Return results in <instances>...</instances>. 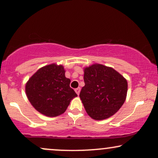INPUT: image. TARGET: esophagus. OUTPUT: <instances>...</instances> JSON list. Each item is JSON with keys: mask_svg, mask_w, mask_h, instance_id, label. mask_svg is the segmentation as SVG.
Segmentation results:
<instances>
[{"mask_svg": "<svg viewBox=\"0 0 158 158\" xmlns=\"http://www.w3.org/2000/svg\"><path fill=\"white\" fill-rule=\"evenodd\" d=\"M75 91L76 92V94L77 95L80 94V92H81V88H75Z\"/></svg>", "mask_w": 158, "mask_h": 158, "instance_id": "1", "label": "esophagus"}]
</instances>
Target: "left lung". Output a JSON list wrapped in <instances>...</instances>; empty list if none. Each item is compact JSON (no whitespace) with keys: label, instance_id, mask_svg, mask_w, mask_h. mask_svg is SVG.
I'll use <instances>...</instances> for the list:
<instances>
[{"label":"left lung","instance_id":"8db88e82","mask_svg":"<svg viewBox=\"0 0 158 158\" xmlns=\"http://www.w3.org/2000/svg\"><path fill=\"white\" fill-rule=\"evenodd\" d=\"M83 71L85 86L80 98L88 116L95 120L111 117L126 100L127 79L114 68L101 64L86 67Z\"/></svg>","mask_w":158,"mask_h":158}]
</instances>
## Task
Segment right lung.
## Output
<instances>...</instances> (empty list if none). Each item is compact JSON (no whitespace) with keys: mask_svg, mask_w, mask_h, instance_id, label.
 Instances as JSON below:
<instances>
[{"mask_svg":"<svg viewBox=\"0 0 158 158\" xmlns=\"http://www.w3.org/2000/svg\"><path fill=\"white\" fill-rule=\"evenodd\" d=\"M62 64L52 63L39 69L27 82L26 94L36 111L49 117L66 111L71 100L77 96L70 87Z\"/></svg>","mask_w":158,"mask_h":158,"instance_id":"add662e5","label":"right lung"}]
</instances>
